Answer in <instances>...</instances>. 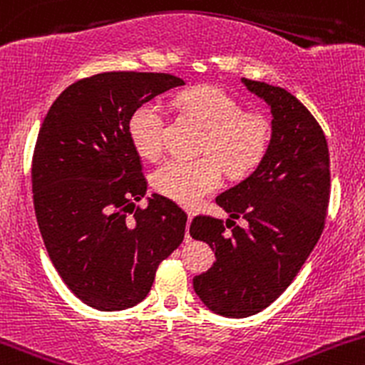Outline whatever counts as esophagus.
<instances>
[{"label": "esophagus", "mask_w": 365, "mask_h": 365, "mask_svg": "<svg viewBox=\"0 0 365 365\" xmlns=\"http://www.w3.org/2000/svg\"><path fill=\"white\" fill-rule=\"evenodd\" d=\"M191 221H193V216H187V227L191 225ZM187 227H186V240H190V232H187Z\"/></svg>", "instance_id": "esophagus-1"}]
</instances>
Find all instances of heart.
<instances>
[{
  "instance_id": "heart-1",
  "label": "heart",
  "mask_w": 365,
  "mask_h": 365,
  "mask_svg": "<svg viewBox=\"0 0 365 365\" xmlns=\"http://www.w3.org/2000/svg\"><path fill=\"white\" fill-rule=\"evenodd\" d=\"M179 108L205 130L200 153L195 161L172 160L153 174L158 193L179 205L195 209L220 190L225 172L234 178L257 167L270 140L265 115L244 112L242 105L227 91L214 86H200L184 91L178 98ZM163 108L156 101H145L128 119V137L137 155L156 161L163 153Z\"/></svg>"
}]
</instances>
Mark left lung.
Wrapping results in <instances>:
<instances>
[{
	"instance_id": "obj_1",
	"label": "left lung",
	"mask_w": 365,
	"mask_h": 365,
	"mask_svg": "<svg viewBox=\"0 0 365 365\" xmlns=\"http://www.w3.org/2000/svg\"><path fill=\"white\" fill-rule=\"evenodd\" d=\"M242 84L269 105L272 133L253 174L216 204L248 227L225 234L223 221L210 216L190 227L216 255L207 272L195 276V292L228 318L260 313L290 287L320 239L330 198L329 145L313 114L287 89L250 78ZM232 224L227 220V228Z\"/></svg>"
}]
</instances>
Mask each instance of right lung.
Here are the masks:
<instances>
[{"label":"right lung","mask_w":365,"mask_h":365,"mask_svg":"<svg viewBox=\"0 0 365 365\" xmlns=\"http://www.w3.org/2000/svg\"><path fill=\"white\" fill-rule=\"evenodd\" d=\"M182 84L170 73L93 75L56 98L38 131L31 181L40 234L71 294L95 309L144 300L184 239L178 204L153 193L148 207H135L148 181L128 137L138 105Z\"/></svg>","instance_id":"obj_1"}]
</instances>
